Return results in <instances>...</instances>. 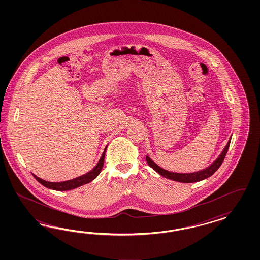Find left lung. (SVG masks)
<instances>
[{"label": "left lung", "mask_w": 260, "mask_h": 260, "mask_svg": "<svg viewBox=\"0 0 260 260\" xmlns=\"http://www.w3.org/2000/svg\"><path fill=\"white\" fill-rule=\"evenodd\" d=\"M230 143H231V139L228 142L227 146L225 147L224 150L222 151V153L220 154V156L217 158L214 162H213L212 165L210 166L209 168L205 169L203 171H200V172H197V173H171V172H168L164 169L160 168L157 164H155L149 156L146 157V160L148 162V164L151 167L154 171H156L159 174H161L162 176H164L166 178H169L171 180H174V181L182 182V183H193V182L201 181V180H204L206 178L212 176L213 173H215L221 164L223 163L225 156L227 154V151L229 150V147H230Z\"/></svg>", "instance_id": "left-lung-1"}]
</instances>
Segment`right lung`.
<instances>
[{
    "instance_id": "add662e5",
    "label": "right lung",
    "mask_w": 260,
    "mask_h": 260,
    "mask_svg": "<svg viewBox=\"0 0 260 260\" xmlns=\"http://www.w3.org/2000/svg\"><path fill=\"white\" fill-rule=\"evenodd\" d=\"M106 150H107V148L105 149V151H106ZM105 151H104V153L102 154V157L100 159V161L98 162V164L96 165V167H95L92 171H90L89 173H86V174H84L82 176H79L77 178L71 179V180L63 182H48L41 179L40 177L36 176L33 173H32V175L34 176V178L37 181L41 183L43 186L48 188V189H55V190H70V189H75V188H78V187L82 186V185H85L87 183L92 181L93 179H95L98 176V174L101 173V170H102L103 166H104Z\"/></svg>"
}]
</instances>
